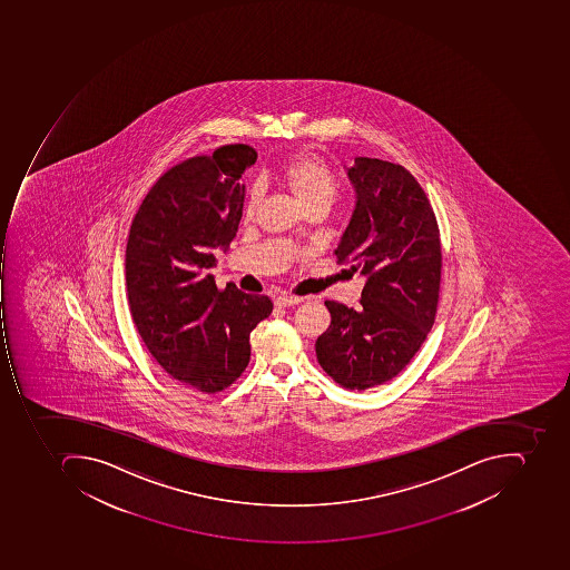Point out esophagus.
Wrapping results in <instances>:
<instances>
[{
  "label": "esophagus",
  "instance_id": "obj_1",
  "mask_svg": "<svg viewBox=\"0 0 570 570\" xmlns=\"http://www.w3.org/2000/svg\"><path fill=\"white\" fill-rule=\"evenodd\" d=\"M303 298H298V296L283 295L279 298H275V305L277 307H293V305H298L302 303Z\"/></svg>",
  "mask_w": 570,
  "mask_h": 570
}]
</instances>
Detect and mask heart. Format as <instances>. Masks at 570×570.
I'll use <instances>...</instances> for the list:
<instances>
[{
    "instance_id": "heart-1",
    "label": "heart",
    "mask_w": 570,
    "mask_h": 570,
    "mask_svg": "<svg viewBox=\"0 0 570 570\" xmlns=\"http://www.w3.org/2000/svg\"><path fill=\"white\" fill-rule=\"evenodd\" d=\"M277 179L293 194L302 209L315 204H330L338 194V181L335 174L320 158L312 155H298L284 161L277 170ZM258 197L250 195L246 204V215L255 213Z\"/></svg>"
}]
</instances>
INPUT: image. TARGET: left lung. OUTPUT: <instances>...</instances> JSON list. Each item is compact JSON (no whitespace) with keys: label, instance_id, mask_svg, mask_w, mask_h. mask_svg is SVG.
Wrapping results in <instances>:
<instances>
[{"label":"left lung","instance_id":"obj_1","mask_svg":"<svg viewBox=\"0 0 570 570\" xmlns=\"http://www.w3.org/2000/svg\"><path fill=\"white\" fill-rule=\"evenodd\" d=\"M355 191L351 222L335 249L364 279L361 307L326 302L332 324L315 342L324 372L351 391L394 379L424 344L440 298L436 216L404 167L355 157L345 166Z\"/></svg>","mask_w":570,"mask_h":570}]
</instances>
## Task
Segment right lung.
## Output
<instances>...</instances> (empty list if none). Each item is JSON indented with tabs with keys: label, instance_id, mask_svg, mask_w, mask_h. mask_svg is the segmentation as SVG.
<instances>
[{
	"label": "right lung",
	"instance_id": "1",
	"mask_svg": "<svg viewBox=\"0 0 570 570\" xmlns=\"http://www.w3.org/2000/svg\"><path fill=\"white\" fill-rule=\"evenodd\" d=\"M255 148L222 146L167 170L130 225L126 281L134 323L173 379L215 394L250 357L249 335L271 315L268 296L216 287L215 253L228 250L243 218V174Z\"/></svg>",
	"mask_w": 570,
	"mask_h": 570
}]
</instances>
